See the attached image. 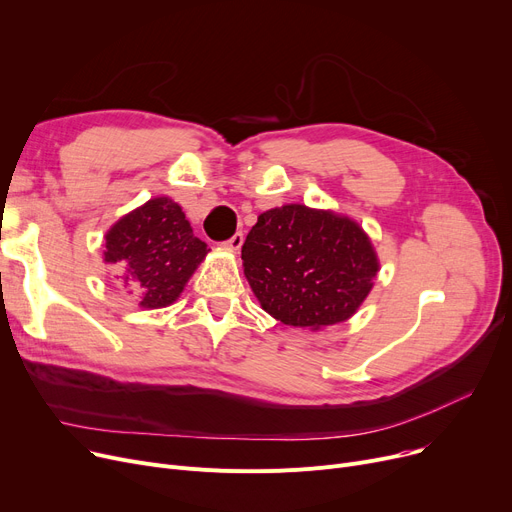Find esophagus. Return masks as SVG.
Masks as SVG:
<instances>
[{
	"label": "esophagus",
	"instance_id": "obj_1",
	"mask_svg": "<svg viewBox=\"0 0 512 512\" xmlns=\"http://www.w3.org/2000/svg\"><path fill=\"white\" fill-rule=\"evenodd\" d=\"M242 242H245V236H242V232H236L230 240L224 242V247L230 251H238L242 247Z\"/></svg>",
	"mask_w": 512,
	"mask_h": 512
}]
</instances>
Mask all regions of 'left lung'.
I'll list each match as a JSON object with an SVG mask.
<instances>
[{
  "mask_svg": "<svg viewBox=\"0 0 512 512\" xmlns=\"http://www.w3.org/2000/svg\"><path fill=\"white\" fill-rule=\"evenodd\" d=\"M242 267L263 311L315 332L357 313L380 259L348 215L290 203L259 215L242 245Z\"/></svg>",
  "mask_w": 512,
  "mask_h": 512,
  "instance_id": "1",
  "label": "left lung"
}]
</instances>
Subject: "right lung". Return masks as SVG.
Wrapping results in <instances>:
<instances>
[{"label": "right lung", "instance_id": "1", "mask_svg": "<svg viewBox=\"0 0 512 512\" xmlns=\"http://www.w3.org/2000/svg\"><path fill=\"white\" fill-rule=\"evenodd\" d=\"M207 253L170 197H153L122 215L103 238V261L116 265V278L139 294L143 309L172 305Z\"/></svg>", "mask_w": 512, "mask_h": 512}]
</instances>
